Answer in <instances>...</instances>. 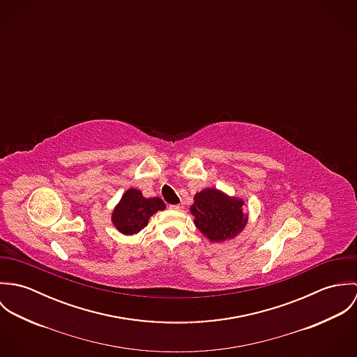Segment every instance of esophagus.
Segmentation results:
<instances>
[{
    "label": "esophagus",
    "mask_w": 357,
    "mask_h": 357,
    "mask_svg": "<svg viewBox=\"0 0 357 357\" xmlns=\"http://www.w3.org/2000/svg\"><path fill=\"white\" fill-rule=\"evenodd\" d=\"M170 208L176 210V211H180V210H183V204H170Z\"/></svg>",
    "instance_id": "obj_1"
}]
</instances>
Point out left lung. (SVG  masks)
I'll use <instances>...</instances> for the list:
<instances>
[{"instance_id":"left-lung-1","label":"left lung","mask_w":357,"mask_h":357,"mask_svg":"<svg viewBox=\"0 0 357 357\" xmlns=\"http://www.w3.org/2000/svg\"><path fill=\"white\" fill-rule=\"evenodd\" d=\"M245 201L229 197L217 188L195 194L190 210L197 228L210 242H225L239 235L249 220L243 213Z\"/></svg>"}]
</instances>
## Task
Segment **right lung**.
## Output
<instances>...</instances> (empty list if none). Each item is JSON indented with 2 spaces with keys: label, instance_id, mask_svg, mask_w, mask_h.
I'll list each match as a JSON object with an SVG mask.
<instances>
[{
  "label": "right lung",
  "instance_id": "right-lung-1",
  "mask_svg": "<svg viewBox=\"0 0 357 357\" xmlns=\"http://www.w3.org/2000/svg\"><path fill=\"white\" fill-rule=\"evenodd\" d=\"M165 207L160 198H144L140 190L129 188L114 207L111 221L123 235H135L147 227L151 215Z\"/></svg>",
  "mask_w": 357,
  "mask_h": 357
}]
</instances>
